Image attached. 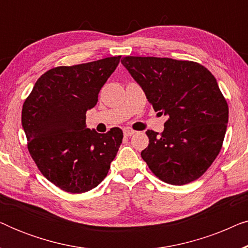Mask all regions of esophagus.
Instances as JSON below:
<instances>
[{"label": "esophagus", "instance_id": "1", "mask_svg": "<svg viewBox=\"0 0 248 248\" xmlns=\"http://www.w3.org/2000/svg\"><path fill=\"white\" fill-rule=\"evenodd\" d=\"M123 133H124L125 137H131V135H133L135 133V131L131 130V128H124Z\"/></svg>", "mask_w": 248, "mask_h": 248}]
</instances>
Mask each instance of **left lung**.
<instances>
[{"mask_svg": "<svg viewBox=\"0 0 248 248\" xmlns=\"http://www.w3.org/2000/svg\"><path fill=\"white\" fill-rule=\"evenodd\" d=\"M121 62L154 109L167 116L161 134L145 132L149 145L142 159L168 184L201 177L220 152L228 124V105L216 78L191 61L125 56Z\"/></svg>", "mask_w": 248, "mask_h": 248, "instance_id": "1", "label": "left lung"}]
</instances>
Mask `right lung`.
<instances>
[{
    "mask_svg": "<svg viewBox=\"0 0 248 248\" xmlns=\"http://www.w3.org/2000/svg\"><path fill=\"white\" fill-rule=\"evenodd\" d=\"M106 57L47 71L36 81L22 107L21 123L29 154L40 172L65 192L83 193L106 177L123 132L100 134L87 128L86 113L120 63Z\"/></svg>",
    "mask_w": 248,
    "mask_h": 248,
    "instance_id": "add662e5",
    "label": "right lung"
}]
</instances>
